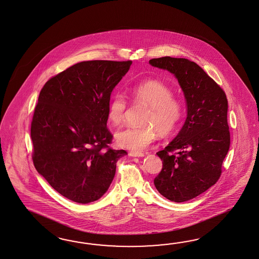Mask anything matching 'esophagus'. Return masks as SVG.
Masks as SVG:
<instances>
[{
	"instance_id": "1",
	"label": "esophagus",
	"mask_w": 259,
	"mask_h": 259,
	"mask_svg": "<svg viewBox=\"0 0 259 259\" xmlns=\"http://www.w3.org/2000/svg\"><path fill=\"white\" fill-rule=\"evenodd\" d=\"M128 155L131 156V157H138V158H141V157H144L145 156V154L142 152H136V151H130L128 152Z\"/></svg>"
}]
</instances>
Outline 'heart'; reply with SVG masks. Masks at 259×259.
Instances as JSON below:
<instances>
[{
    "instance_id": "heart-1",
    "label": "heart",
    "mask_w": 259,
    "mask_h": 259,
    "mask_svg": "<svg viewBox=\"0 0 259 259\" xmlns=\"http://www.w3.org/2000/svg\"><path fill=\"white\" fill-rule=\"evenodd\" d=\"M133 100L149 107L144 126H128L115 133L118 146L140 151L149 146L160 134L172 133L183 115V105L172 97V90L158 80H146L131 89ZM126 101L123 95L115 94L107 108V117L113 125H118L124 118ZM158 130H157L156 128Z\"/></svg>"
}]
</instances>
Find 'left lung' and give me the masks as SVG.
Here are the masks:
<instances>
[{"label":"left lung","instance_id":"8db88e82","mask_svg":"<svg viewBox=\"0 0 259 259\" xmlns=\"http://www.w3.org/2000/svg\"><path fill=\"white\" fill-rule=\"evenodd\" d=\"M179 80L187 106L185 123L157 155L162 169L154 179L159 193L172 202H185L214 185L230 146L226 93L196 63L165 56L149 60Z\"/></svg>","mask_w":259,"mask_h":259}]
</instances>
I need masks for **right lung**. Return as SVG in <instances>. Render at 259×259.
Listing matches in <instances>:
<instances>
[{"instance_id":"add662e5","label":"right lung","mask_w":259,"mask_h":259,"mask_svg":"<svg viewBox=\"0 0 259 259\" xmlns=\"http://www.w3.org/2000/svg\"><path fill=\"white\" fill-rule=\"evenodd\" d=\"M132 61H84L53 77L40 91L31 125L36 171L67 199H100L125 150L109 148L107 108Z\"/></svg>"}]
</instances>
